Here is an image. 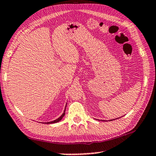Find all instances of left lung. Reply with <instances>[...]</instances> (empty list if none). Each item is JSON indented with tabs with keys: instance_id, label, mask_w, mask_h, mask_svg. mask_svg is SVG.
<instances>
[{
	"instance_id": "obj_1",
	"label": "left lung",
	"mask_w": 156,
	"mask_h": 156,
	"mask_svg": "<svg viewBox=\"0 0 156 156\" xmlns=\"http://www.w3.org/2000/svg\"><path fill=\"white\" fill-rule=\"evenodd\" d=\"M111 120H112V119H111ZM113 120H114V119H113Z\"/></svg>"
}]
</instances>
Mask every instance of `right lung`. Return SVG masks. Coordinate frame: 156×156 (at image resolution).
I'll return each mask as SVG.
<instances>
[{"label": "right lung", "instance_id": "obj_1", "mask_svg": "<svg viewBox=\"0 0 156 156\" xmlns=\"http://www.w3.org/2000/svg\"><path fill=\"white\" fill-rule=\"evenodd\" d=\"M65 114H66V109H65V110H64V112H63V113H62V115H61L60 117L58 118V119H55V120H54V121H52V122H44V123H45V124H53V123H56V122H60V120L62 119V117H63L64 116H65Z\"/></svg>", "mask_w": 156, "mask_h": 156}]
</instances>
